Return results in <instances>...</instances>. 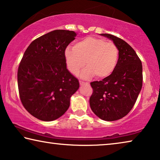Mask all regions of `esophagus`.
<instances>
[{
	"label": "esophagus",
	"instance_id": "34e87169",
	"mask_svg": "<svg viewBox=\"0 0 160 160\" xmlns=\"http://www.w3.org/2000/svg\"><path fill=\"white\" fill-rule=\"evenodd\" d=\"M80 85H88L89 83L88 82H83V81H80Z\"/></svg>",
	"mask_w": 160,
	"mask_h": 160
}]
</instances>
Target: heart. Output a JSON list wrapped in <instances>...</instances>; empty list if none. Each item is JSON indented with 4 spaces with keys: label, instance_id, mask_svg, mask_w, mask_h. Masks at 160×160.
<instances>
[{
    "label": "heart",
    "instance_id": "obj_1",
    "mask_svg": "<svg viewBox=\"0 0 160 160\" xmlns=\"http://www.w3.org/2000/svg\"><path fill=\"white\" fill-rule=\"evenodd\" d=\"M67 68L73 75H77L85 65L87 68L80 74L85 79L96 76L108 77L113 72L118 61V49L114 43L103 39L87 37L67 48L65 52Z\"/></svg>",
    "mask_w": 160,
    "mask_h": 160
}]
</instances>
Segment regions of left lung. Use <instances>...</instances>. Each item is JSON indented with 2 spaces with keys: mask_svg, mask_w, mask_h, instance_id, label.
Instances as JSON below:
<instances>
[{
  "mask_svg": "<svg viewBox=\"0 0 160 160\" xmlns=\"http://www.w3.org/2000/svg\"><path fill=\"white\" fill-rule=\"evenodd\" d=\"M118 49V61L113 72L100 81L90 82L93 92L90 98L92 111L102 120L116 121L129 113L142 87V65L136 52L123 39L109 34Z\"/></svg>",
  "mask_w": 160,
  "mask_h": 160,
  "instance_id": "1",
  "label": "left lung"
}]
</instances>
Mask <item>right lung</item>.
I'll return each mask as SVG.
<instances>
[{
	"label": "right lung",
	"instance_id": "obj_1",
	"mask_svg": "<svg viewBox=\"0 0 160 160\" xmlns=\"http://www.w3.org/2000/svg\"><path fill=\"white\" fill-rule=\"evenodd\" d=\"M76 36L73 31H52L34 40L23 54L17 75L19 95L26 110L39 120L61 117L80 87L65 58Z\"/></svg>",
	"mask_w": 160,
	"mask_h": 160
}]
</instances>
